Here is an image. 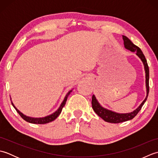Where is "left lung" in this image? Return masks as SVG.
<instances>
[{
	"label": "left lung",
	"mask_w": 158,
	"mask_h": 158,
	"mask_svg": "<svg viewBox=\"0 0 158 158\" xmlns=\"http://www.w3.org/2000/svg\"><path fill=\"white\" fill-rule=\"evenodd\" d=\"M123 40V44L125 48L130 50V52H136V54L138 56L139 58L141 60L144 64V68L145 70V83H146V89H147V96L145 97V100H143V102L140 104L138 108L136 109L135 110H133L131 113H118L116 112L112 111V110L106 109L104 108L101 105H100L98 100H97L96 96L94 95L92 96V109L94 110V112L98 115L99 117H101L102 119H104L106 122L109 123H118L121 122H126L133 119L138 113L141 109L142 106L145 104V101L147 100V96L149 94V66L147 64V60L145 58V56H144L143 52L141 51L139 47L135 45L134 43L130 41V40L126 36H122Z\"/></svg>",
	"instance_id": "obj_1"
}]
</instances>
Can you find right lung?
<instances>
[{"label": "right lung", "mask_w": 158, "mask_h": 158, "mask_svg": "<svg viewBox=\"0 0 158 158\" xmlns=\"http://www.w3.org/2000/svg\"><path fill=\"white\" fill-rule=\"evenodd\" d=\"M71 92H72V90H70V91H69L68 93H67V94L66 95L64 99L62 102L61 103V105H60V107L58 109V110H56V111H55L54 113H53L52 114H51V115L45 116L44 117H39V118H35V117H31L26 116L25 115H23V114L22 112H20L19 110L16 108L15 105H13V103L12 101H11V104H12L13 106L14 107L15 109L16 110V111L18 112L19 113V115L22 117V119H23L25 121H26L27 122L31 123H35V124H45V123H48L52 122V121H53V120H55L57 118V117L59 116L60 114L61 113V112H62V108L65 105L67 98H68V96H69V94Z\"/></svg>", "instance_id": "obj_1"}]
</instances>
